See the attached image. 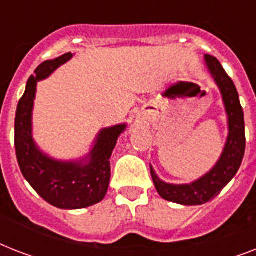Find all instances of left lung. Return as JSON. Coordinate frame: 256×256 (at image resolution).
Returning a JSON list of instances; mask_svg holds the SVG:
<instances>
[{"instance_id": "8db88e82", "label": "left lung", "mask_w": 256, "mask_h": 256, "mask_svg": "<svg viewBox=\"0 0 256 256\" xmlns=\"http://www.w3.org/2000/svg\"><path fill=\"white\" fill-rule=\"evenodd\" d=\"M204 62L211 77L214 78L215 84L220 90L227 112L228 136L222 156L207 174L187 184H171L164 182L158 178L154 168L150 166L152 180L158 194L168 202L184 204V206L203 204L215 198L238 172L246 148L244 116L234 82L227 76L223 66L216 58L206 54Z\"/></svg>"}]
</instances>
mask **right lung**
Instances as JSON below:
<instances>
[{"label": "right lung", "mask_w": 256, "mask_h": 256, "mask_svg": "<svg viewBox=\"0 0 256 256\" xmlns=\"http://www.w3.org/2000/svg\"><path fill=\"white\" fill-rule=\"evenodd\" d=\"M72 57L73 54L66 53L38 66L18 102L14 124V144L22 175L41 198L64 210L85 208L104 198L110 182V156L118 136L126 128V124L102 128L92 152L80 160H53L38 148L32 132L37 82L49 77Z\"/></svg>", "instance_id": "obj_1"}]
</instances>
